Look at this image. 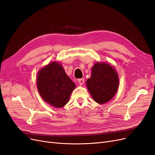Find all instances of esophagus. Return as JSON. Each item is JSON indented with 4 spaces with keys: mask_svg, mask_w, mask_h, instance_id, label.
Wrapping results in <instances>:
<instances>
[{
    "mask_svg": "<svg viewBox=\"0 0 155 155\" xmlns=\"http://www.w3.org/2000/svg\"><path fill=\"white\" fill-rule=\"evenodd\" d=\"M78 82L79 83V84L80 85H83L84 84V79H79L78 80Z\"/></svg>",
    "mask_w": 155,
    "mask_h": 155,
    "instance_id": "obj_1",
    "label": "esophagus"
}]
</instances>
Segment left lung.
Here are the masks:
<instances>
[{
	"mask_svg": "<svg viewBox=\"0 0 155 155\" xmlns=\"http://www.w3.org/2000/svg\"><path fill=\"white\" fill-rule=\"evenodd\" d=\"M87 86L96 103L103 104L112 99L119 87V78L115 69L105 63H95Z\"/></svg>",
	"mask_w": 155,
	"mask_h": 155,
	"instance_id": "obj_1",
	"label": "left lung"
}]
</instances>
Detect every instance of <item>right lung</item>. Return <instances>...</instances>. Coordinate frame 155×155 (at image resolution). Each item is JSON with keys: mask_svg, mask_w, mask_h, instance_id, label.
I'll return each mask as SVG.
<instances>
[{"mask_svg": "<svg viewBox=\"0 0 155 155\" xmlns=\"http://www.w3.org/2000/svg\"><path fill=\"white\" fill-rule=\"evenodd\" d=\"M37 88L41 97L47 103L61 108L68 102L76 84L67 76L60 64L55 61L40 70Z\"/></svg>", "mask_w": 155, "mask_h": 155, "instance_id": "obj_1", "label": "right lung"}]
</instances>
